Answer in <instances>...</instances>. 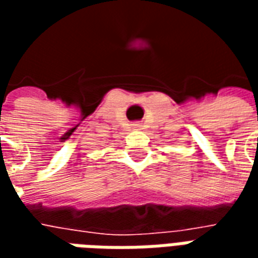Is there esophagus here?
<instances>
[{
	"mask_svg": "<svg viewBox=\"0 0 258 258\" xmlns=\"http://www.w3.org/2000/svg\"><path fill=\"white\" fill-rule=\"evenodd\" d=\"M134 128H137V130L142 128V124H141V123H135L134 124Z\"/></svg>",
	"mask_w": 258,
	"mask_h": 258,
	"instance_id": "1",
	"label": "esophagus"
}]
</instances>
